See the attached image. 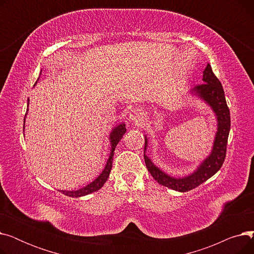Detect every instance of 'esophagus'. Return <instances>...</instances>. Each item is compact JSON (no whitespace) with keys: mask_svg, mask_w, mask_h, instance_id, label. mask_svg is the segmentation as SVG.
I'll list each match as a JSON object with an SVG mask.
<instances>
[{"mask_svg":"<svg viewBox=\"0 0 254 254\" xmlns=\"http://www.w3.org/2000/svg\"><path fill=\"white\" fill-rule=\"evenodd\" d=\"M143 116H144L143 110H141L139 108H135V109L130 110V112L128 114V120H129V122H131V123L138 124V123L142 122Z\"/></svg>","mask_w":254,"mask_h":254,"instance_id":"1","label":"esophagus"}]
</instances>
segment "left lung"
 <instances>
[{
  "mask_svg": "<svg viewBox=\"0 0 254 254\" xmlns=\"http://www.w3.org/2000/svg\"><path fill=\"white\" fill-rule=\"evenodd\" d=\"M190 92L192 97L194 96L208 104L212 111L214 112L217 120V131L215 134L214 142H213L212 150L191 174L177 178L170 176L163 170L156 167L146 154V150L148 147V139L145 136L144 159L146 167H147L151 176L159 184L180 192H185L195 189L196 186L207 181L219 171L225 158L226 144H228V138L231 129L230 109L226 105L224 91L220 81L213 73L209 64L203 72V84L194 86Z\"/></svg>",
  "mask_w": 254,
  "mask_h": 254,
  "instance_id": "8db88e82",
  "label": "left lung"
}]
</instances>
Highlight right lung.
Masks as SVG:
<instances>
[{
  "mask_svg": "<svg viewBox=\"0 0 254 254\" xmlns=\"http://www.w3.org/2000/svg\"><path fill=\"white\" fill-rule=\"evenodd\" d=\"M29 101H28V107H29V104H30ZM28 111H29V109L26 110V113H28ZM25 116H26V114H25ZM23 123H25V117H24ZM23 127H24V126H23ZM126 131H127V128H126V125L124 123L116 126L111 130L110 135H109V140H110V145H111L109 158L106 163V166H105L104 170L102 171L101 174L95 180L91 181L86 186H83L82 189H79L77 190H60V191L63 192L64 194H65V195H68V196L80 197V196H83V195L95 192V191L99 190L100 189H102V186L105 184V182L107 180H108L109 175H110V172H111V169H112V163H113V155H114V150H115L116 145L118 144V142L120 140H122V138L124 137Z\"/></svg>",
  "mask_w": 254,
  "mask_h": 254,
  "instance_id": "1",
  "label": "right lung"
}]
</instances>
